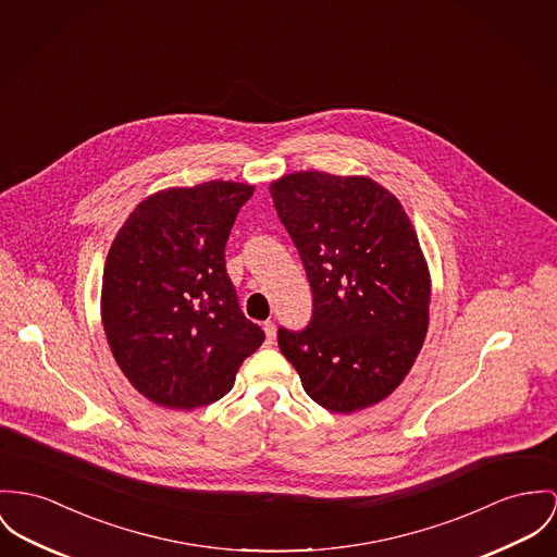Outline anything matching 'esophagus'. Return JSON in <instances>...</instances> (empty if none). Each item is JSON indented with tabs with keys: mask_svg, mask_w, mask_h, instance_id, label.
Returning a JSON list of instances; mask_svg holds the SVG:
<instances>
[{
	"mask_svg": "<svg viewBox=\"0 0 557 557\" xmlns=\"http://www.w3.org/2000/svg\"><path fill=\"white\" fill-rule=\"evenodd\" d=\"M262 331H264V335H267V343H269V345L275 342V324H273L271 320L262 324Z\"/></svg>",
	"mask_w": 557,
	"mask_h": 557,
	"instance_id": "esophagus-1",
	"label": "esophagus"
}]
</instances>
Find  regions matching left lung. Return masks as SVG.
<instances>
[{
    "mask_svg": "<svg viewBox=\"0 0 557 557\" xmlns=\"http://www.w3.org/2000/svg\"><path fill=\"white\" fill-rule=\"evenodd\" d=\"M269 193L313 293L311 324L280 329L282 354L329 411L382 403L429 331V264L409 215L367 175L288 173Z\"/></svg>",
    "mask_w": 557,
    "mask_h": 557,
    "instance_id": "8db88e82",
    "label": "left lung"
}]
</instances>
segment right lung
Wrapping results in <instances>:
<instances>
[{"instance_id":"add662e5","label":"right lung","mask_w":557,"mask_h":557,"mask_svg":"<svg viewBox=\"0 0 557 557\" xmlns=\"http://www.w3.org/2000/svg\"><path fill=\"white\" fill-rule=\"evenodd\" d=\"M255 186L165 188L128 214L103 267L101 322L131 385L159 407L220 400L264 342L237 302L224 246Z\"/></svg>"}]
</instances>
